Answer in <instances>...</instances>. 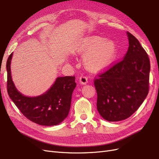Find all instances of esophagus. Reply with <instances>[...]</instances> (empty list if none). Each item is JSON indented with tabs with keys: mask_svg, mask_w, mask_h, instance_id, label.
<instances>
[{
	"mask_svg": "<svg viewBox=\"0 0 159 159\" xmlns=\"http://www.w3.org/2000/svg\"><path fill=\"white\" fill-rule=\"evenodd\" d=\"M79 80L81 85H86L88 84V78L85 76H81Z\"/></svg>",
	"mask_w": 159,
	"mask_h": 159,
	"instance_id": "34e87169",
	"label": "esophagus"
}]
</instances>
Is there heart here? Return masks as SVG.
Masks as SVG:
<instances>
[{"label":"heart","instance_id":"obj_1","mask_svg":"<svg viewBox=\"0 0 159 159\" xmlns=\"http://www.w3.org/2000/svg\"><path fill=\"white\" fill-rule=\"evenodd\" d=\"M74 51L86 52L84 56V64L91 71H99L109 65L116 56V45L112 40L105 38L90 35L80 39Z\"/></svg>","mask_w":159,"mask_h":159}]
</instances>
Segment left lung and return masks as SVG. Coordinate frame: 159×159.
Returning a JSON list of instances; mask_svg holds the SVG:
<instances>
[{
	"mask_svg": "<svg viewBox=\"0 0 159 159\" xmlns=\"http://www.w3.org/2000/svg\"><path fill=\"white\" fill-rule=\"evenodd\" d=\"M129 48L123 60L94 81L97 109L108 121H119L132 115L148 93L151 66L139 40L127 32Z\"/></svg>",
	"mask_w": 159,
	"mask_h": 159,
	"instance_id": "8db88e82",
	"label": "left lung"
}]
</instances>
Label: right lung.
<instances>
[{"label": "right lung", "instance_id": "right-lung-1", "mask_svg": "<svg viewBox=\"0 0 159 159\" xmlns=\"http://www.w3.org/2000/svg\"><path fill=\"white\" fill-rule=\"evenodd\" d=\"M13 52L7 62V91L9 97L25 116L43 126L61 123L70 112L72 93L75 88L74 76L58 77L49 89L42 95L29 97L21 93L12 81L11 64Z\"/></svg>", "mask_w": 159, "mask_h": 159}]
</instances>
